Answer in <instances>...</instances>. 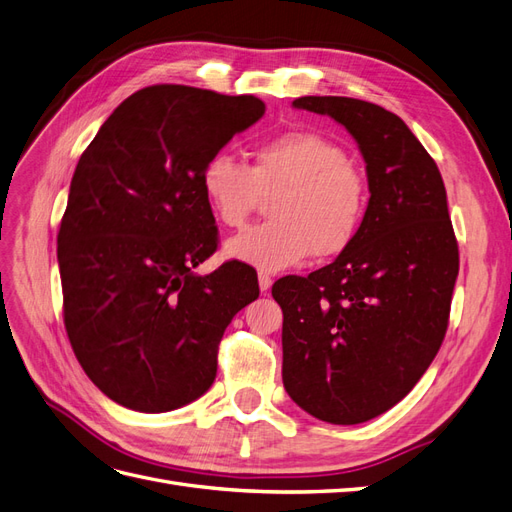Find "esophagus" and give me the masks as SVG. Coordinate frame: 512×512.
<instances>
[{
  "mask_svg": "<svg viewBox=\"0 0 512 512\" xmlns=\"http://www.w3.org/2000/svg\"><path fill=\"white\" fill-rule=\"evenodd\" d=\"M271 284H273L271 275H267V273H258V286H260V292H262V294H267V292L271 290Z\"/></svg>",
  "mask_w": 512,
  "mask_h": 512,
  "instance_id": "obj_1",
  "label": "esophagus"
}]
</instances>
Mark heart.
Wrapping results in <instances>:
<instances>
[{
	"label": "heart",
	"instance_id": "heart-1",
	"mask_svg": "<svg viewBox=\"0 0 512 512\" xmlns=\"http://www.w3.org/2000/svg\"><path fill=\"white\" fill-rule=\"evenodd\" d=\"M200 190L222 226L239 228L262 196L271 222L226 241L228 258L260 271H282L309 254L335 258L359 237L367 213V183L348 151L314 130H288L260 141L250 166L215 153L200 170Z\"/></svg>",
	"mask_w": 512,
	"mask_h": 512
}]
</instances>
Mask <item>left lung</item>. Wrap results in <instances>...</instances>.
<instances>
[{"label": "left lung", "mask_w": 512, "mask_h": 512, "mask_svg": "<svg viewBox=\"0 0 512 512\" xmlns=\"http://www.w3.org/2000/svg\"><path fill=\"white\" fill-rule=\"evenodd\" d=\"M292 106L352 134L371 196L344 254L273 284L284 312L282 380L307 414L356 425L404 399L438 354L459 273L457 239L440 170L395 113L342 96Z\"/></svg>", "instance_id": "8db88e82"}]
</instances>
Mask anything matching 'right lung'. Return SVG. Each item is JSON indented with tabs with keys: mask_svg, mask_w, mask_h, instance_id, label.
Listing matches in <instances>:
<instances>
[{
	"mask_svg": "<svg viewBox=\"0 0 512 512\" xmlns=\"http://www.w3.org/2000/svg\"><path fill=\"white\" fill-rule=\"evenodd\" d=\"M262 115L254 96L145 87L76 164L57 235L64 322L89 380L123 408L158 414L205 395L226 327L258 299L243 262L194 269L218 247L200 170Z\"/></svg>",
	"mask_w": 512,
	"mask_h": 512,
	"instance_id": "obj_1",
	"label": "right lung"
}]
</instances>
